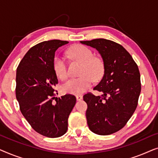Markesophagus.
<instances>
[{"label": "esophagus", "instance_id": "34e87169", "mask_svg": "<svg viewBox=\"0 0 158 158\" xmlns=\"http://www.w3.org/2000/svg\"><path fill=\"white\" fill-rule=\"evenodd\" d=\"M82 99H83V96H81V95H77V96H76L77 101H81Z\"/></svg>", "mask_w": 158, "mask_h": 158}]
</instances>
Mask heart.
Segmentation results:
<instances>
[{
    "mask_svg": "<svg viewBox=\"0 0 158 158\" xmlns=\"http://www.w3.org/2000/svg\"><path fill=\"white\" fill-rule=\"evenodd\" d=\"M69 55L73 59L82 64V76L78 78L69 80L62 85V90L64 94L79 95L85 93L91 86L94 80L98 81L103 76L104 67L103 62L94 57V54L87 47L75 45L69 50ZM54 70L57 76L61 80L68 77L66 62L62 57L55 58Z\"/></svg>",
    "mask_w": 158,
    "mask_h": 158,
    "instance_id": "obj_1",
    "label": "heart"
}]
</instances>
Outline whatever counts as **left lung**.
<instances>
[{"label":"left lung","instance_id":"left-lung-1","mask_svg":"<svg viewBox=\"0 0 158 158\" xmlns=\"http://www.w3.org/2000/svg\"><path fill=\"white\" fill-rule=\"evenodd\" d=\"M96 49L103 62L104 73L94 90L102 96L87 94L86 118L90 130L99 135L115 133L125 126L137 106L141 91L137 64L122 45L105 39L81 41Z\"/></svg>","mask_w":158,"mask_h":158}]
</instances>
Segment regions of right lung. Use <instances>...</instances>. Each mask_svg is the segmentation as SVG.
<instances>
[{"instance_id":"add662e5","label":"right lung","mask_w":158,"mask_h":158,"mask_svg":"<svg viewBox=\"0 0 158 158\" xmlns=\"http://www.w3.org/2000/svg\"><path fill=\"white\" fill-rule=\"evenodd\" d=\"M68 43L57 40L39 43L27 52L16 70V96L21 114L36 132L49 138L66 133L76 103L70 94L52 102L58 83L54 70L55 51Z\"/></svg>"}]
</instances>
